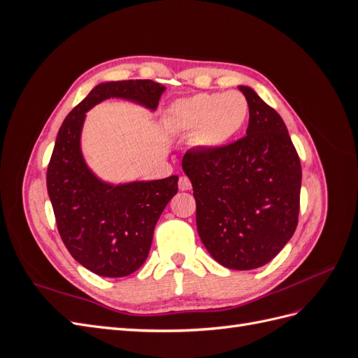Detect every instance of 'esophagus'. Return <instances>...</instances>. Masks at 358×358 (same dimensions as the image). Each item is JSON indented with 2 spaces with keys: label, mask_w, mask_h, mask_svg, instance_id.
Wrapping results in <instances>:
<instances>
[{
  "label": "esophagus",
  "mask_w": 358,
  "mask_h": 358,
  "mask_svg": "<svg viewBox=\"0 0 358 358\" xmlns=\"http://www.w3.org/2000/svg\"><path fill=\"white\" fill-rule=\"evenodd\" d=\"M191 180L187 178V176H182L180 179H179V189L180 191H188V189H191Z\"/></svg>",
  "instance_id": "34e87169"
}]
</instances>
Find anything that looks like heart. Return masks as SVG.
I'll return each instance as SVG.
<instances>
[{
    "label": "heart",
    "mask_w": 358,
    "mask_h": 358,
    "mask_svg": "<svg viewBox=\"0 0 358 358\" xmlns=\"http://www.w3.org/2000/svg\"><path fill=\"white\" fill-rule=\"evenodd\" d=\"M249 115L242 92H200L171 104V127L182 133L194 131V145L203 150H218L241 133Z\"/></svg>",
    "instance_id": "obj_1"
}]
</instances>
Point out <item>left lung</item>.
<instances>
[{"instance_id":"left-lung-1","label":"left lung","mask_w":358,"mask_h":358,"mask_svg":"<svg viewBox=\"0 0 358 358\" xmlns=\"http://www.w3.org/2000/svg\"><path fill=\"white\" fill-rule=\"evenodd\" d=\"M246 136L218 150H188L182 169L197 203V231L208 252L233 270L267 264L294 234L301 166L275 109L249 86Z\"/></svg>"}]
</instances>
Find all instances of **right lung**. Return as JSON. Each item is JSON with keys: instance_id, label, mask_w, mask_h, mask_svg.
I'll use <instances>...</instances> for the list:
<instances>
[{"instance_id": "1", "label": "right lung", "mask_w": 358, "mask_h": 358, "mask_svg": "<svg viewBox=\"0 0 358 358\" xmlns=\"http://www.w3.org/2000/svg\"><path fill=\"white\" fill-rule=\"evenodd\" d=\"M166 86L154 80L103 82L64 119L48 167V192L61 239L76 262L104 278L134 273L148 258L154 229L178 192V176L109 183L88 167L80 137L86 112L109 99L155 110Z\"/></svg>"}]
</instances>
